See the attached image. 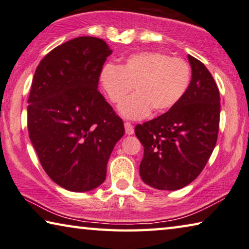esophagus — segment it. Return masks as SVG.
Wrapping results in <instances>:
<instances>
[{"mask_svg": "<svg viewBox=\"0 0 249 249\" xmlns=\"http://www.w3.org/2000/svg\"><path fill=\"white\" fill-rule=\"evenodd\" d=\"M124 129H125V133L129 134V136L130 134L134 133V128L130 122H124Z\"/></svg>", "mask_w": 249, "mask_h": 249, "instance_id": "esophagus-1", "label": "esophagus"}]
</instances>
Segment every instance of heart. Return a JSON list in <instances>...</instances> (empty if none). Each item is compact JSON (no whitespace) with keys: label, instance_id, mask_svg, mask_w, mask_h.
<instances>
[{"label":"heart","instance_id":"b5f03b06","mask_svg":"<svg viewBox=\"0 0 249 249\" xmlns=\"http://www.w3.org/2000/svg\"><path fill=\"white\" fill-rule=\"evenodd\" d=\"M192 71L184 59L159 52L130 55L120 66L107 64L100 83L109 100L120 104L118 111L124 118L139 120L153 111L163 113L175 107L190 87Z\"/></svg>","mask_w":249,"mask_h":249}]
</instances>
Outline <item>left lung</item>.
I'll return each instance as SVG.
<instances>
[{
    "label": "left lung",
    "instance_id": "8db88e82",
    "mask_svg": "<svg viewBox=\"0 0 249 249\" xmlns=\"http://www.w3.org/2000/svg\"><path fill=\"white\" fill-rule=\"evenodd\" d=\"M192 79L175 107L156 119L138 124L134 132L143 145L140 177L158 190L174 191L202 172L217 141L219 91L205 65L187 56Z\"/></svg>",
    "mask_w": 249,
    "mask_h": 249
}]
</instances>
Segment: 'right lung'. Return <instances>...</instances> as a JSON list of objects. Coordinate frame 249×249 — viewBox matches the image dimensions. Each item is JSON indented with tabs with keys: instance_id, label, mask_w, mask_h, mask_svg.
I'll return each mask as SVG.
<instances>
[{
	"instance_id": "right-lung-1",
	"label": "right lung",
	"mask_w": 249,
	"mask_h": 249,
	"mask_svg": "<svg viewBox=\"0 0 249 249\" xmlns=\"http://www.w3.org/2000/svg\"><path fill=\"white\" fill-rule=\"evenodd\" d=\"M112 51L105 40L81 36L55 47L33 77L27 128L45 172L71 192L104 183L124 122L98 91Z\"/></svg>"
}]
</instances>
